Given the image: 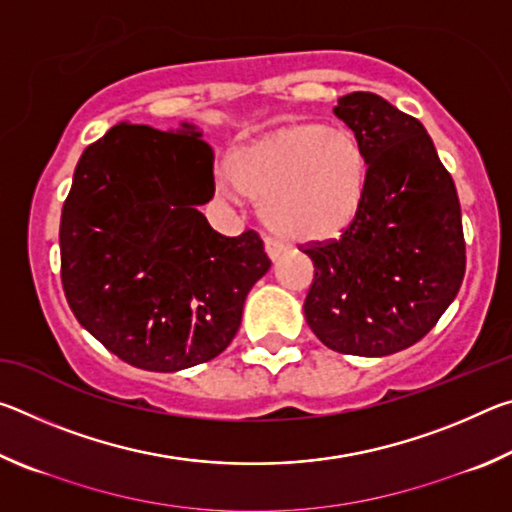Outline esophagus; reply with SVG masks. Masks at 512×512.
<instances>
[{
	"mask_svg": "<svg viewBox=\"0 0 512 512\" xmlns=\"http://www.w3.org/2000/svg\"><path fill=\"white\" fill-rule=\"evenodd\" d=\"M264 248H266V255L271 257L273 262L284 253V250H287V246H284L282 241H277V239H273V237H266V239H264Z\"/></svg>",
	"mask_w": 512,
	"mask_h": 512,
	"instance_id": "34e87169",
	"label": "esophagus"
}]
</instances>
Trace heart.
Instances as JSON below:
<instances>
[{
  "label": "heart",
  "mask_w": 512,
  "mask_h": 512,
  "mask_svg": "<svg viewBox=\"0 0 512 512\" xmlns=\"http://www.w3.org/2000/svg\"><path fill=\"white\" fill-rule=\"evenodd\" d=\"M372 160L350 131L300 124L257 137L230 155L221 192L262 201L277 237L329 241L357 221L368 201Z\"/></svg>",
  "instance_id": "heart-1"
}]
</instances>
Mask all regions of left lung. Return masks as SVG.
Returning <instances> with one entry per match:
<instances>
[{
    "label": "left lung",
    "instance_id": "left-lung-1",
    "mask_svg": "<svg viewBox=\"0 0 512 512\" xmlns=\"http://www.w3.org/2000/svg\"><path fill=\"white\" fill-rule=\"evenodd\" d=\"M372 160L368 201L341 239L305 246V318L329 350L386 357L418 343L461 289L465 239L454 180L418 119L372 92L339 99Z\"/></svg>",
    "mask_w": 512,
    "mask_h": 512
}]
</instances>
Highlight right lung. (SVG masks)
<instances>
[{"instance_id":"right-lung-1","label":"right lung","mask_w":512,"mask_h":512,"mask_svg":"<svg viewBox=\"0 0 512 512\" xmlns=\"http://www.w3.org/2000/svg\"><path fill=\"white\" fill-rule=\"evenodd\" d=\"M214 153L192 124H121L83 151L60 219L69 307L135 368L176 372L228 348L271 268L255 230L223 237L196 210L214 196Z\"/></svg>"}]
</instances>
